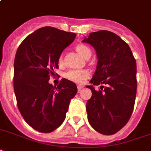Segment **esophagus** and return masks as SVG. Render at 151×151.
I'll return each instance as SVG.
<instances>
[{"instance_id": "1", "label": "esophagus", "mask_w": 151, "mask_h": 151, "mask_svg": "<svg viewBox=\"0 0 151 151\" xmlns=\"http://www.w3.org/2000/svg\"><path fill=\"white\" fill-rule=\"evenodd\" d=\"M83 87L84 86H81V85H78V86H77V89H78V92H80V91L83 89Z\"/></svg>"}]
</instances>
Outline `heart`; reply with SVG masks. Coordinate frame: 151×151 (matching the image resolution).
<instances>
[{
  "label": "heart",
  "mask_w": 151,
  "mask_h": 151,
  "mask_svg": "<svg viewBox=\"0 0 151 151\" xmlns=\"http://www.w3.org/2000/svg\"><path fill=\"white\" fill-rule=\"evenodd\" d=\"M76 51L83 58H87L91 55L90 48L86 45L79 44L76 46ZM89 76V73L86 70H71L66 73V77L71 81L77 83H83Z\"/></svg>",
  "instance_id": "obj_1"
}]
</instances>
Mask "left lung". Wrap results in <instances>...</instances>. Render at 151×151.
I'll return each instance as SVG.
<instances>
[{
	"label": "left lung",
	"mask_w": 151,
	"mask_h": 151,
	"mask_svg": "<svg viewBox=\"0 0 151 151\" xmlns=\"http://www.w3.org/2000/svg\"><path fill=\"white\" fill-rule=\"evenodd\" d=\"M83 42L96 52V69L90 83L92 97L86 103L90 125L97 132L112 135L121 129L133 113L137 94V63L130 48L120 37L109 31L92 32ZM106 86L104 87V85Z\"/></svg>",
	"instance_id": "1"
}]
</instances>
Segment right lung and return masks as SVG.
<instances>
[{
	"instance_id": "add662e5",
	"label": "right lung",
	"mask_w": 151,
	"mask_h": 151,
	"mask_svg": "<svg viewBox=\"0 0 151 151\" xmlns=\"http://www.w3.org/2000/svg\"><path fill=\"white\" fill-rule=\"evenodd\" d=\"M76 34L44 27L26 37L14 62V89L22 117L41 133H50L63 123L70 100L77 93L76 85L62 78L59 85L48 83L58 68L62 52Z\"/></svg>"
}]
</instances>
